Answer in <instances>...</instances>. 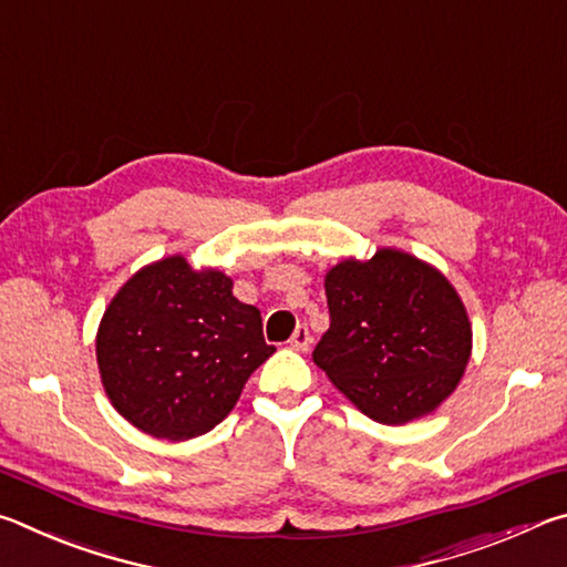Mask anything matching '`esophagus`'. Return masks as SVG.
<instances>
[{
  "instance_id": "1",
  "label": "esophagus",
  "mask_w": 567,
  "mask_h": 567,
  "mask_svg": "<svg viewBox=\"0 0 567 567\" xmlns=\"http://www.w3.org/2000/svg\"><path fill=\"white\" fill-rule=\"evenodd\" d=\"M310 342H312V338H310V330H307V328H297V330H295V334L290 338V348H292V350H300V352H305L307 348H310Z\"/></svg>"
}]
</instances>
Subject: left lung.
Instances as JSON below:
<instances>
[{
	"mask_svg": "<svg viewBox=\"0 0 567 567\" xmlns=\"http://www.w3.org/2000/svg\"><path fill=\"white\" fill-rule=\"evenodd\" d=\"M330 330L312 360L364 415L405 425L457 388L473 350L465 305L433 265L400 249L324 275Z\"/></svg>",
	"mask_w": 567,
	"mask_h": 567,
	"instance_id": "left-lung-1",
	"label": "left lung"
}]
</instances>
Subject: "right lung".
<instances>
[{
  "label": "right lung",
  "mask_w": 567,
  "mask_h": 567,
  "mask_svg": "<svg viewBox=\"0 0 567 567\" xmlns=\"http://www.w3.org/2000/svg\"><path fill=\"white\" fill-rule=\"evenodd\" d=\"M272 352L260 310L237 300L233 280L192 270L182 255L134 272L97 330L100 375L114 410L167 440L209 433Z\"/></svg>",
  "instance_id": "right-lung-1"
}]
</instances>
